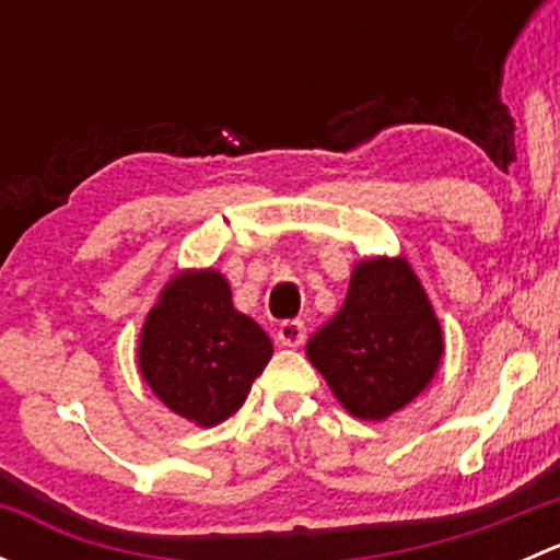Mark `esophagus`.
Returning a JSON list of instances; mask_svg holds the SVG:
<instances>
[{
  "label": "esophagus",
  "mask_w": 560,
  "mask_h": 560,
  "mask_svg": "<svg viewBox=\"0 0 560 560\" xmlns=\"http://www.w3.org/2000/svg\"><path fill=\"white\" fill-rule=\"evenodd\" d=\"M276 338H279L281 347H287V349L303 347V341H306V325H303L301 319L281 322L279 332H276Z\"/></svg>",
  "instance_id": "obj_1"
}]
</instances>
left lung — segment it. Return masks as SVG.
Listing matches in <instances>:
<instances>
[{
	"label": "left lung",
	"instance_id": "obj_1",
	"mask_svg": "<svg viewBox=\"0 0 560 560\" xmlns=\"http://www.w3.org/2000/svg\"><path fill=\"white\" fill-rule=\"evenodd\" d=\"M306 354L349 415L380 422L431 385L442 325L404 257L363 259L341 312L308 338Z\"/></svg>",
	"mask_w": 560,
	"mask_h": 560
}]
</instances>
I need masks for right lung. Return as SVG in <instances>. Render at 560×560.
Wrapping results in <instances>:
<instances>
[{
    "label": "right lung",
    "instance_id": "obj_1",
    "mask_svg": "<svg viewBox=\"0 0 560 560\" xmlns=\"http://www.w3.org/2000/svg\"><path fill=\"white\" fill-rule=\"evenodd\" d=\"M270 358L268 332L233 306L228 279L211 268L175 273L138 341L151 393L200 428L233 417Z\"/></svg>",
    "mask_w": 560,
    "mask_h": 560
}]
</instances>
